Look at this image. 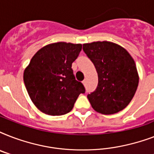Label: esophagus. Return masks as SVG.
<instances>
[{
  "mask_svg": "<svg viewBox=\"0 0 154 154\" xmlns=\"http://www.w3.org/2000/svg\"><path fill=\"white\" fill-rule=\"evenodd\" d=\"M82 83H83V85H85V80H84V81H83V82H82Z\"/></svg>",
  "mask_w": 154,
  "mask_h": 154,
  "instance_id": "34e87169",
  "label": "esophagus"
}]
</instances>
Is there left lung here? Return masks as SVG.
Returning a JSON list of instances; mask_svg holds the SVG:
<instances>
[{
    "label": "left lung",
    "instance_id": "8db88e82",
    "mask_svg": "<svg viewBox=\"0 0 154 154\" xmlns=\"http://www.w3.org/2000/svg\"><path fill=\"white\" fill-rule=\"evenodd\" d=\"M83 50L98 75L96 90L87 96L93 109L105 115L124 109L138 86L134 58L123 47L107 41L84 44Z\"/></svg>",
    "mask_w": 154,
    "mask_h": 154
}]
</instances>
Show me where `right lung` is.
Wrapping results in <instances>:
<instances>
[{"label":"right lung","mask_w":154,"mask_h":154,"mask_svg":"<svg viewBox=\"0 0 154 154\" xmlns=\"http://www.w3.org/2000/svg\"><path fill=\"white\" fill-rule=\"evenodd\" d=\"M82 49V44L56 42L32 57L23 78L30 99L40 111L64 115L72 109L80 94H84V85L75 79L72 69Z\"/></svg>","instance_id":"right-lung-1"}]
</instances>
